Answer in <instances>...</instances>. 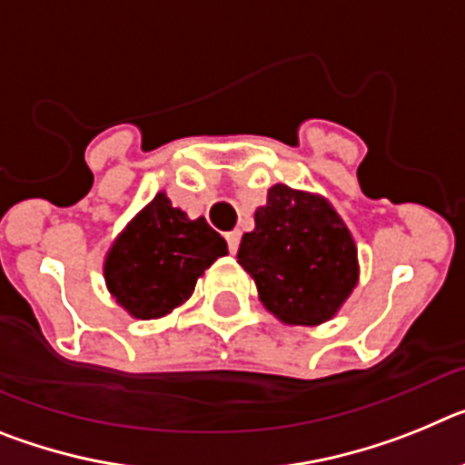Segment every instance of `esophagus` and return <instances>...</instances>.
Wrapping results in <instances>:
<instances>
[{
    "label": "esophagus",
    "mask_w": 465,
    "mask_h": 465,
    "mask_svg": "<svg viewBox=\"0 0 465 465\" xmlns=\"http://www.w3.org/2000/svg\"><path fill=\"white\" fill-rule=\"evenodd\" d=\"M225 242H228L230 253L237 252V246H240V230H232V232H225Z\"/></svg>",
    "instance_id": "esophagus-1"
}]
</instances>
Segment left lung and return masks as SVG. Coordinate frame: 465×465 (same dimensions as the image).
<instances>
[{
	"instance_id": "obj_1",
	"label": "left lung",
	"mask_w": 465,
	"mask_h": 465,
	"mask_svg": "<svg viewBox=\"0 0 465 465\" xmlns=\"http://www.w3.org/2000/svg\"><path fill=\"white\" fill-rule=\"evenodd\" d=\"M253 219L237 262L256 282L262 305L291 326L332 319L359 282L354 237L340 213L322 195L277 183Z\"/></svg>"
}]
</instances>
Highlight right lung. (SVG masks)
<instances>
[{
  "mask_svg": "<svg viewBox=\"0 0 465 465\" xmlns=\"http://www.w3.org/2000/svg\"><path fill=\"white\" fill-rule=\"evenodd\" d=\"M225 253L228 244L207 221H191L158 193L111 244L106 289L134 319H160L186 302L197 279Z\"/></svg>",
  "mask_w": 465,
  "mask_h": 465,
  "instance_id": "1",
  "label": "right lung"
}]
</instances>
